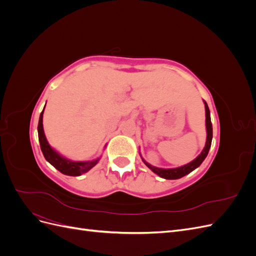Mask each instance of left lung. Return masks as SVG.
<instances>
[{"mask_svg":"<svg viewBox=\"0 0 256 256\" xmlns=\"http://www.w3.org/2000/svg\"><path fill=\"white\" fill-rule=\"evenodd\" d=\"M205 102V110H206V128H207V141L205 144V147L203 152H200L198 156L191 161L190 164H186L184 166L180 168H154L152 166H150V164H147L144 160V164L148 166L154 173H156L157 175H159L162 178H166V180H177V178H180L184 175L189 174L190 172H192L193 170H196L198 166H200V164L204 161V159L206 158V156L208 154L209 148H210L212 145V120H210V112H209V108Z\"/></svg>","mask_w":256,"mask_h":256,"instance_id":"left-lung-1","label":"left lung"}]
</instances>
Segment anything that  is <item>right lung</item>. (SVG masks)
I'll list each match as a JSON object with an SVG mask.
<instances>
[{
	"mask_svg": "<svg viewBox=\"0 0 256 256\" xmlns=\"http://www.w3.org/2000/svg\"><path fill=\"white\" fill-rule=\"evenodd\" d=\"M42 114H44V110L40 114V122H38V138H40V148H42V152L44 154V157L46 158V160L49 161L50 164L54 168H58L60 173H63L65 175H69V176H79L85 172L90 171L92 166H95L97 164L99 159L88 161V162H76V161H72V160H68V159L64 158L63 156H60L58 152L54 150L49 145L47 138H46L44 132Z\"/></svg>",
	"mask_w": 256,
	"mask_h": 256,
	"instance_id": "add662e5",
	"label": "right lung"
}]
</instances>
